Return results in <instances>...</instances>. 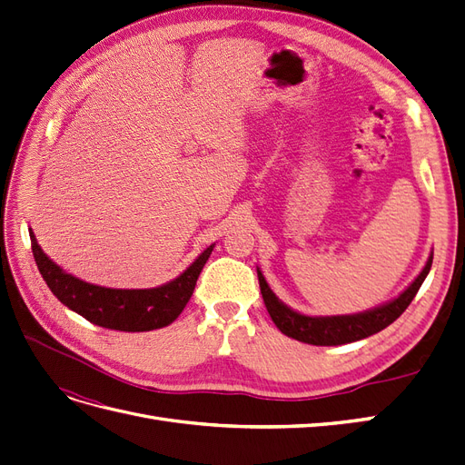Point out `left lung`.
Returning a JSON list of instances; mask_svg holds the SVG:
<instances>
[{
  "instance_id": "1",
  "label": "left lung",
  "mask_w": 465,
  "mask_h": 465,
  "mask_svg": "<svg viewBox=\"0 0 465 465\" xmlns=\"http://www.w3.org/2000/svg\"><path fill=\"white\" fill-rule=\"evenodd\" d=\"M430 265L432 256L423 267V272L417 275L413 283L407 287L398 299H393L378 308H372V311L349 316H304L301 312H294L275 297L270 285L265 283L260 270L258 279L267 312H270L273 323L281 333L311 345H343L364 340V337L382 331L391 322H396L415 299L419 287L423 285L425 277L429 275Z\"/></svg>"
}]
</instances>
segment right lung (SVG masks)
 I'll return each instance as SVG.
<instances>
[{
	"label": "right lung",
	"mask_w": 465,
	"mask_h": 465,
	"mask_svg": "<svg viewBox=\"0 0 465 465\" xmlns=\"http://www.w3.org/2000/svg\"><path fill=\"white\" fill-rule=\"evenodd\" d=\"M33 256L42 279L62 304L101 328L118 331H149L173 323L184 311L213 244L203 250L174 281L154 289H106L65 273L38 246L31 231Z\"/></svg>",
	"instance_id": "add662e5"
}]
</instances>
